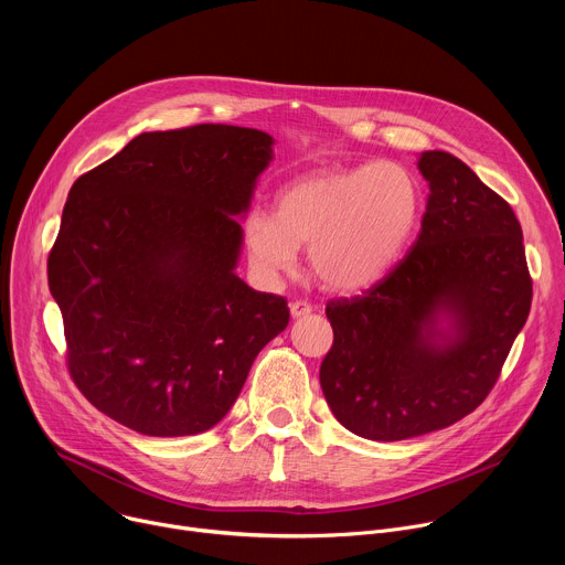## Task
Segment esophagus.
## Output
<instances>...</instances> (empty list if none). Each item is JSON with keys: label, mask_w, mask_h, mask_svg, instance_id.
<instances>
[{"label": "esophagus", "mask_w": 565, "mask_h": 565, "mask_svg": "<svg viewBox=\"0 0 565 565\" xmlns=\"http://www.w3.org/2000/svg\"><path fill=\"white\" fill-rule=\"evenodd\" d=\"M312 312V306L308 301H292L290 303V315L292 319H299V317H306Z\"/></svg>", "instance_id": "1"}]
</instances>
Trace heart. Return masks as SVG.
<instances>
[{
    "mask_svg": "<svg viewBox=\"0 0 565 565\" xmlns=\"http://www.w3.org/2000/svg\"><path fill=\"white\" fill-rule=\"evenodd\" d=\"M423 212L418 177L395 160L327 168L279 190L275 214L246 216L253 268L268 279L295 270L299 248L321 286L358 292L384 279L407 253Z\"/></svg>",
    "mask_w": 565,
    "mask_h": 565,
    "instance_id": "1",
    "label": "heart"
}]
</instances>
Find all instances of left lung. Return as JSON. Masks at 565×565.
I'll return each mask as SVG.
<instances>
[{
  "label": "left lung",
  "mask_w": 565,
  "mask_h": 565,
  "mask_svg": "<svg viewBox=\"0 0 565 565\" xmlns=\"http://www.w3.org/2000/svg\"><path fill=\"white\" fill-rule=\"evenodd\" d=\"M423 230L384 279L327 306L319 382L333 416L369 440H407L471 414L497 384L532 303L510 203L447 151H423Z\"/></svg>",
  "instance_id": "8db88e82"
}]
</instances>
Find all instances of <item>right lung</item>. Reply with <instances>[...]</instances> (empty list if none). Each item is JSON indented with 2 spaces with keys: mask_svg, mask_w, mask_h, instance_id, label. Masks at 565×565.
Returning a JSON list of instances; mask_svg holds the SVG:
<instances>
[{
  "mask_svg": "<svg viewBox=\"0 0 565 565\" xmlns=\"http://www.w3.org/2000/svg\"><path fill=\"white\" fill-rule=\"evenodd\" d=\"M273 136L194 125L136 136L79 177L49 255L75 386L116 423L194 436L234 405L290 319L234 268Z\"/></svg>",
  "mask_w": 565,
  "mask_h": 565,
  "instance_id": "obj_1",
  "label": "right lung"
}]
</instances>
